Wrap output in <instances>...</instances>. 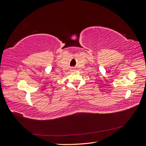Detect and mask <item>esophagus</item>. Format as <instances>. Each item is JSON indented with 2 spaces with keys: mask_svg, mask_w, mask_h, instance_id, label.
<instances>
[{
  "mask_svg": "<svg viewBox=\"0 0 146 146\" xmlns=\"http://www.w3.org/2000/svg\"><path fill=\"white\" fill-rule=\"evenodd\" d=\"M70 71H71V72H74V71H76V69H72L71 70H70Z\"/></svg>",
  "mask_w": 146,
  "mask_h": 146,
  "instance_id": "esophagus-1",
  "label": "esophagus"
}]
</instances>
